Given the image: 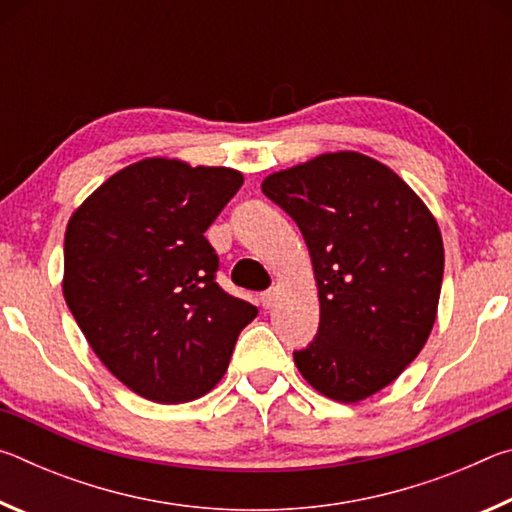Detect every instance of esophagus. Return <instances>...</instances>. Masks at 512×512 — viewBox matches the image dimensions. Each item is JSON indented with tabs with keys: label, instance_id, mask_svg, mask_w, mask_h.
I'll return each instance as SVG.
<instances>
[{
	"label": "esophagus",
	"instance_id": "1",
	"mask_svg": "<svg viewBox=\"0 0 512 512\" xmlns=\"http://www.w3.org/2000/svg\"><path fill=\"white\" fill-rule=\"evenodd\" d=\"M259 300H262V307L264 309H271L275 305V300H277V291L275 289L266 291V293H262V296H259Z\"/></svg>",
	"mask_w": 512,
	"mask_h": 512
}]
</instances>
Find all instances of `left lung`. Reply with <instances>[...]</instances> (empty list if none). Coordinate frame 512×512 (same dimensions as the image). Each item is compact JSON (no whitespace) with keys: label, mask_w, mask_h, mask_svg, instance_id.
Masks as SVG:
<instances>
[{"label":"left lung","mask_w":512,"mask_h":512,"mask_svg":"<svg viewBox=\"0 0 512 512\" xmlns=\"http://www.w3.org/2000/svg\"><path fill=\"white\" fill-rule=\"evenodd\" d=\"M262 192L298 223L314 266L320 325L293 352L300 375L343 404L379 393L436 323L445 268L436 219L393 169L357 151L275 171Z\"/></svg>","instance_id":"1"}]
</instances>
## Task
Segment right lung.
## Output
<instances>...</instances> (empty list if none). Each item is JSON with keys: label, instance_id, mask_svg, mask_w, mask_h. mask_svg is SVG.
<instances>
[{"label": "right lung", "instance_id": "right-lung-1", "mask_svg": "<svg viewBox=\"0 0 512 512\" xmlns=\"http://www.w3.org/2000/svg\"><path fill=\"white\" fill-rule=\"evenodd\" d=\"M244 185L228 167L176 158L128 164L85 198L65 230L63 296L90 348L158 404L219 384L257 307L214 282L205 230Z\"/></svg>", "mask_w": 512, "mask_h": 512}]
</instances>
